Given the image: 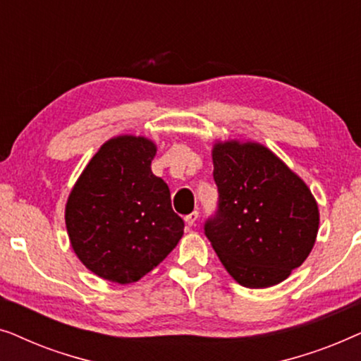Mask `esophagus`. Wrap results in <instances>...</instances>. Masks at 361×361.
<instances>
[{
  "instance_id": "1",
  "label": "esophagus",
  "mask_w": 361,
  "mask_h": 361,
  "mask_svg": "<svg viewBox=\"0 0 361 361\" xmlns=\"http://www.w3.org/2000/svg\"><path fill=\"white\" fill-rule=\"evenodd\" d=\"M185 225L187 226H192V225H195V221L199 220V212H192V214H189V215H185Z\"/></svg>"
}]
</instances>
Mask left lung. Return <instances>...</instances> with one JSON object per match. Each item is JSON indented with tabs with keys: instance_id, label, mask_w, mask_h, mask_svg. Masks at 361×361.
I'll use <instances>...</instances> for the list:
<instances>
[{
	"instance_id": "obj_1",
	"label": "left lung",
	"mask_w": 361,
	"mask_h": 361,
	"mask_svg": "<svg viewBox=\"0 0 361 361\" xmlns=\"http://www.w3.org/2000/svg\"><path fill=\"white\" fill-rule=\"evenodd\" d=\"M212 159L219 209L205 221L207 238L238 284H279L314 248L319 207L312 192L259 142L219 141Z\"/></svg>"
}]
</instances>
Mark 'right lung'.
Segmentation results:
<instances>
[{
    "label": "right lung",
    "mask_w": 361,
    "mask_h": 361,
    "mask_svg": "<svg viewBox=\"0 0 361 361\" xmlns=\"http://www.w3.org/2000/svg\"><path fill=\"white\" fill-rule=\"evenodd\" d=\"M157 147L145 136L108 140L78 177L66 205L77 258L102 279L130 284L179 243L184 220L169 187L151 171Z\"/></svg>",
    "instance_id": "right-lung-1"
}]
</instances>
